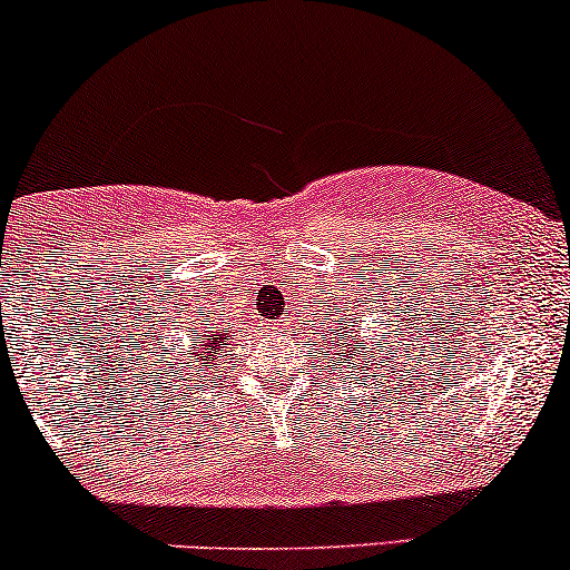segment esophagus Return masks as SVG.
Segmentation results:
<instances>
[{"mask_svg":"<svg viewBox=\"0 0 570 570\" xmlns=\"http://www.w3.org/2000/svg\"><path fill=\"white\" fill-rule=\"evenodd\" d=\"M272 334L283 338V336L287 334V325H285V323H272Z\"/></svg>","mask_w":570,"mask_h":570,"instance_id":"1","label":"esophagus"}]
</instances>
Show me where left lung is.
I'll return each instance as SVG.
<instances>
[{
	"mask_svg": "<svg viewBox=\"0 0 570 570\" xmlns=\"http://www.w3.org/2000/svg\"><path fill=\"white\" fill-rule=\"evenodd\" d=\"M376 304V296L371 293V306ZM380 315H385V328L393 325V317H399V306H380ZM328 323V338L325 342V355L320 350L317 357L334 363V371L338 376H347V380H355L357 385H366L361 376L371 380V371L380 374V368H390V361L399 355V347L390 342V336H382L374 325H366V312L361 309L357 298L353 302H342L338 298L336 315L325 317ZM401 336V328H395ZM356 353V361H352V353Z\"/></svg>",
	"mask_w": 570,
	"mask_h": 570,
	"instance_id": "obj_1",
	"label": "left lung"
}]
</instances>
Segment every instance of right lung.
<instances>
[{"label":"right lung","instance_id":"add662e5","mask_svg":"<svg viewBox=\"0 0 570 570\" xmlns=\"http://www.w3.org/2000/svg\"><path fill=\"white\" fill-rule=\"evenodd\" d=\"M183 328L185 336H188V344H183L185 353L180 355V361L190 363V368L175 361V350H169V344H166V338H169V328H166L164 336H156V344H153V353H156L150 355L153 374H169L175 382L188 376V382H194V376L213 374V371L220 368L223 347L228 342V328H220V323H213L209 317H185ZM194 385H199V380Z\"/></svg>","mask_w":570,"mask_h":570}]
</instances>
